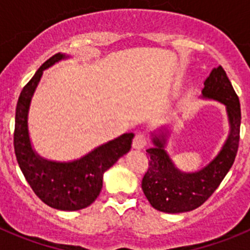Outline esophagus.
Returning a JSON list of instances; mask_svg holds the SVG:
<instances>
[{
    "label": "esophagus",
    "instance_id": "obj_1",
    "mask_svg": "<svg viewBox=\"0 0 250 250\" xmlns=\"http://www.w3.org/2000/svg\"><path fill=\"white\" fill-rule=\"evenodd\" d=\"M147 144V139L146 136L143 134V132H138L135 136H134V140H132V146L135 147V149L140 150L144 149Z\"/></svg>",
    "mask_w": 250,
    "mask_h": 250
}]
</instances>
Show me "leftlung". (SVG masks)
I'll return each instance as SVG.
<instances>
[{
    "mask_svg": "<svg viewBox=\"0 0 250 250\" xmlns=\"http://www.w3.org/2000/svg\"><path fill=\"white\" fill-rule=\"evenodd\" d=\"M203 98L213 99L227 106L230 132L220 152L205 167L184 173L174 165L164 150L165 134L152 135L155 147L147 149L149 167L141 188L149 203L164 213H184L204 204L228 174L237 156L240 134V104L222 66L213 68L204 81Z\"/></svg>",
    "mask_w": 250,
    "mask_h": 250,
    "instance_id": "8db88e82",
    "label": "left lung"
}]
</instances>
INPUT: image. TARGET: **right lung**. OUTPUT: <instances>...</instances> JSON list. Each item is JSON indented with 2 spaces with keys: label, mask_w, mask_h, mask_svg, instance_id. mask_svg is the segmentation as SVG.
I'll return each mask as SVG.
<instances>
[{
  "label": "right lung",
  "mask_w": 250,
  "mask_h": 250,
  "mask_svg": "<svg viewBox=\"0 0 250 250\" xmlns=\"http://www.w3.org/2000/svg\"><path fill=\"white\" fill-rule=\"evenodd\" d=\"M65 57L60 52L50 57L22 89L16 106L13 146L20 169L40 199L59 210L72 211L95 202L103 188L104 173L129 151L134 134L126 132L70 163L46 160L32 150L27 129L31 98L43 70Z\"/></svg>",
  "instance_id": "1"
}]
</instances>
